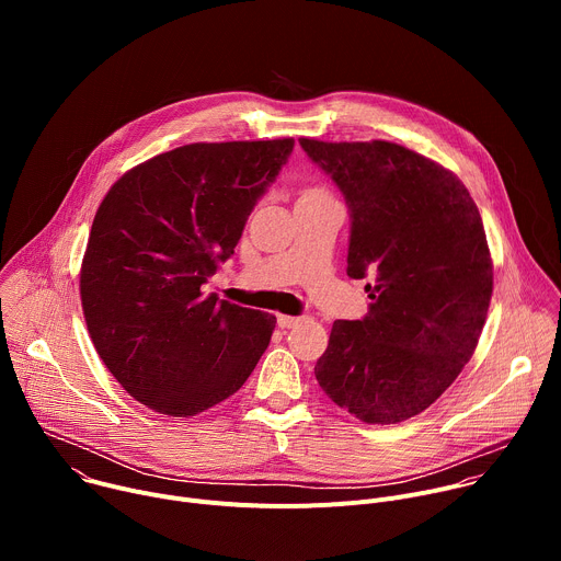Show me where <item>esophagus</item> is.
I'll return each mask as SVG.
<instances>
[{
	"label": "esophagus",
	"mask_w": 561,
	"mask_h": 561,
	"mask_svg": "<svg viewBox=\"0 0 561 561\" xmlns=\"http://www.w3.org/2000/svg\"><path fill=\"white\" fill-rule=\"evenodd\" d=\"M277 324H279V329H293V327L301 324V317H293V314H277Z\"/></svg>",
	"instance_id": "1"
}]
</instances>
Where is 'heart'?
Instances as JSON below:
<instances>
[{"label": "heart", "mask_w": 561, "mask_h": 561, "mask_svg": "<svg viewBox=\"0 0 561 561\" xmlns=\"http://www.w3.org/2000/svg\"><path fill=\"white\" fill-rule=\"evenodd\" d=\"M301 197H331V195H329L324 188H317V186H314V188H306V191L301 193Z\"/></svg>", "instance_id": "obj_1"}]
</instances>
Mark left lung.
Returning <instances> with one entry per match:
<instances>
[{"instance_id": "obj_1", "label": "left lung", "mask_w": 561, "mask_h": 561, "mask_svg": "<svg viewBox=\"0 0 561 561\" xmlns=\"http://www.w3.org/2000/svg\"><path fill=\"white\" fill-rule=\"evenodd\" d=\"M351 210L348 277H370L364 319H337L314 377L366 424L426 411L457 379L493 295L486 232L455 173L392 141L299 139Z\"/></svg>"}]
</instances>
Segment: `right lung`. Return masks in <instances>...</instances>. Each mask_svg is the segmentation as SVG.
I'll use <instances>...</instances> for the list:
<instances>
[{"label":"right lung","mask_w":561,"mask_h":561,"mask_svg":"<svg viewBox=\"0 0 561 561\" xmlns=\"http://www.w3.org/2000/svg\"><path fill=\"white\" fill-rule=\"evenodd\" d=\"M295 139L188 144L124 173L93 219L79 293L98 355L137 402L191 417L244 386L275 314L202 286L242 237Z\"/></svg>","instance_id":"add662e5"}]
</instances>
